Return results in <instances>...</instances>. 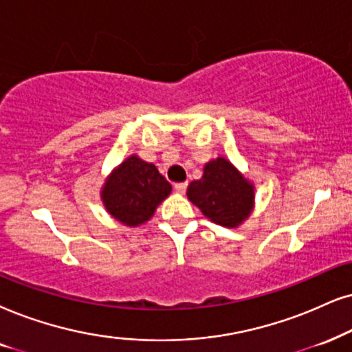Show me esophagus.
Wrapping results in <instances>:
<instances>
[{
	"label": "esophagus",
	"mask_w": 352,
	"mask_h": 352,
	"mask_svg": "<svg viewBox=\"0 0 352 352\" xmlns=\"http://www.w3.org/2000/svg\"><path fill=\"white\" fill-rule=\"evenodd\" d=\"M186 186H188V184H186V182H184V184H175V186H173V188H175V191L179 195H185Z\"/></svg>",
	"instance_id": "obj_1"
}]
</instances>
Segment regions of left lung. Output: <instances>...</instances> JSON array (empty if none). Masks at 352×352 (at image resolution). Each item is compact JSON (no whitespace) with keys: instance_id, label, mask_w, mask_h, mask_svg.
<instances>
[{"instance_id":"obj_1","label":"left lung","mask_w":352,"mask_h":352,"mask_svg":"<svg viewBox=\"0 0 352 352\" xmlns=\"http://www.w3.org/2000/svg\"><path fill=\"white\" fill-rule=\"evenodd\" d=\"M186 197L209 221L235 229L255 208V185L229 159L219 155L204 164L203 177L191 182Z\"/></svg>"}]
</instances>
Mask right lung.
Segmentation results:
<instances>
[{
	"mask_svg": "<svg viewBox=\"0 0 352 352\" xmlns=\"http://www.w3.org/2000/svg\"><path fill=\"white\" fill-rule=\"evenodd\" d=\"M170 191L172 185L154 164L131 154L109 173L100 188V199L113 219L136 228L154 216Z\"/></svg>",
	"mask_w": 352,
	"mask_h": 352,
	"instance_id": "1",
	"label": "right lung"
}]
</instances>
